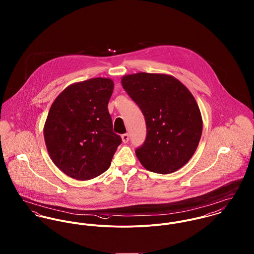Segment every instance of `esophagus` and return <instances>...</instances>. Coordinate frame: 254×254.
I'll use <instances>...</instances> for the list:
<instances>
[{
    "label": "esophagus",
    "instance_id": "1",
    "mask_svg": "<svg viewBox=\"0 0 254 254\" xmlns=\"http://www.w3.org/2000/svg\"><path fill=\"white\" fill-rule=\"evenodd\" d=\"M121 139H122V142H123V143H128V141H129V135H128V134H123V135L121 136Z\"/></svg>",
    "mask_w": 254,
    "mask_h": 254
}]
</instances>
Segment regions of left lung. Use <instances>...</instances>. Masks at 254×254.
Returning a JSON list of instances; mask_svg holds the SVG:
<instances>
[{"instance_id":"left-lung-1","label":"left lung","mask_w":254,"mask_h":254,"mask_svg":"<svg viewBox=\"0 0 254 254\" xmlns=\"http://www.w3.org/2000/svg\"><path fill=\"white\" fill-rule=\"evenodd\" d=\"M123 89L141 109L146 138L136 155L146 170L170 174L193 155L202 133L195 99L175 77L162 73L124 75Z\"/></svg>"}]
</instances>
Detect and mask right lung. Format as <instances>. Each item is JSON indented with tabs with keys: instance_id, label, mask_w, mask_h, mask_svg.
<instances>
[{
	"instance_id": "obj_1",
	"label": "right lung",
	"mask_w": 254,
	"mask_h": 254,
	"mask_svg": "<svg viewBox=\"0 0 254 254\" xmlns=\"http://www.w3.org/2000/svg\"><path fill=\"white\" fill-rule=\"evenodd\" d=\"M109 78L73 83L55 100L44 126V139L55 165L79 181L109 169L120 136L113 133L108 105L113 92Z\"/></svg>"
}]
</instances>
